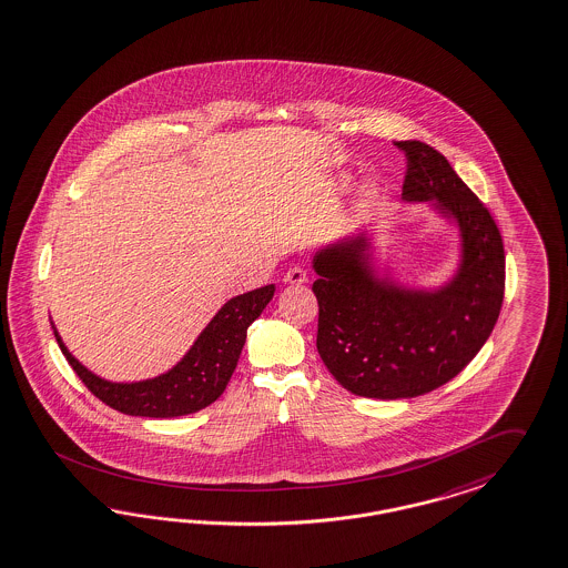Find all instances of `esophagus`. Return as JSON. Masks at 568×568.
Masks as SVG:
<instances>
[{
	"label": "esophagus",
	"mask_w": 568,
	"mask_h": 568,
	"mask_svg": "<svg viewBox=\"0 0 568 568\" xmlns=\"http://www.w3.org/2000/svg\"><path fill=\"white\" fill-rule=\"evenodd\" d=\"M305 282H307V272L301 270V267H293V270H288L286 275H284V284L301 286V284H305Z\"/></svg>",
	"instance_id": "esophagus-1"
}]
</instances>
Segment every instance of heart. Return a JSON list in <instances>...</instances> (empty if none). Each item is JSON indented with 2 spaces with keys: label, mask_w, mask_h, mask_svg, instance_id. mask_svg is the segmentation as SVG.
Segmentation results:
<instances>
[{
  "label": "heart",
  "mask_w": 568,
  "mask_h": 568,
  "mask_svg": "<svg viewBox=\"0 0 568 568\" xmlns=\"http://www.w3.org/2000/svg\"><path fill=\"white\" fill-rule=\"evenodd\" d=\"M347 183H349L347 179L341 181L343 187H345ZM378 202H381V190H378L377 183H368V185L362 190V195H359V206H362V209H373V206H377Z\"/></svg>",
  "instance_id": "1"
}]
</instances>
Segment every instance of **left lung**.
<instances>
[{
    "instance_id": "left-lung-1",
    "label": "left lung",
    "mask_w": 568,
    "mask_h": 568,
    "mask_svg": "<svg viewBox=\"0 0 568 568\" xmlns=\"http://www.w3.org/2000/svg\"><path fill=\"white\" fill-rule=\"evenodd\" d=\"M396 145L408 160L402 202H429L455 223L459 258L448 280L419 288L381 272L366 230L315 251L317 354L362 398H417L457 377L483 349L504 303V240L490 212L440 151L420 141Z\"/></svg>"
}]
</instances>
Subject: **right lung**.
<instances>
[{
	"instance_id": "1",
	"label": "right lung",
	"mask_w": 568,
	"mask_h": 568,
	"mask_svg": "<svg viewBox=\"0 0 568 568\" xmlns=\"http://www.w3.org/2000/svg\"><path fill=\"white\" fill-rule=\"evenodd\" d=\"M274 293L275 286L270 284L233 296L172 368L158 377L132 383L106 381L88 371L78 357L71 356L52 320L50 324L67 362L97 398L130 417L170 419L197 413L225 392L246 343V331L263 314Z\"/></svg>"
}]
</instances>
